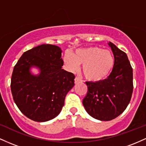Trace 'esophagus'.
I'll return each mask as SVG.
<instances>
[{
	"mask_svg": "<svg viewBox=\"0 0 146 146\" xmlns=\"http://www.w3.org/2000/svg\"><path fill=\"white\" fill-rule=\"evenodd\" d=\"M75 84H78V83H80V82H82V79L80 78H79V77H75Z\"/></svg>",
	"mask_w": 146,
	"mask_h": 146,
	"instance_id": "esophagus-1",
	"label": "esophagus"
}]
</instances>
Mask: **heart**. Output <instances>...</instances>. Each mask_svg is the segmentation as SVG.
Instances as JSON below:
<instances>
[{
  "label": "heart",
  "mask_w": 146,
  "mask_h": 146,
  "mask_svg": "<svg viewBox=\"0 0 146 146\" xmlns=\"http://www.w3.org/2000/svg\"><path fill=\"white\" fill-rule=\"evenodd\" d=\"M63 62L68 71L76 72L83 64V73L88 80L98 82L110 74L115 65V58L111 51L99 47L78 48L73 55L66 53Z\"/></svg>",
  "instance_id": "obj_1"
}]
</instances>
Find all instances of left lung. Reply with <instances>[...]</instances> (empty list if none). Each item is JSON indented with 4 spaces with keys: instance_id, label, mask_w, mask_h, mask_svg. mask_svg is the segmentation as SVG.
Segmentation results:
<instances>
[{
    "instance_id": "obj_1",
    "label": "left lung",
    "mask_w": 146,
    "mask_h": 146,
    "mask_svg": "<svg viewBox=\"0 0 146 146\" xmlns=\"http://www.w3.org/2000/svg\"><path fill=\"white\" fill-rule=\"evenodd\" d=\"M111 48L115 65L109 76L98 82H86L88 92L82 104L91 117L100 121H110L125 110L133 90L132 68L126 53L113 43Z\"/></svg>"
}]
</instances>
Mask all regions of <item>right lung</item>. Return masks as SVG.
Masks as SVG:
<instances>
[{"label":"right lung","mask_w":146,"mask_h":146,"mask_svg":"<svg viewBox=\"0 0 146 146\" xmlns=\"http://www.w3.org/2000/svg\"><path fill=\"white\" fill-rule=\"evenodd\" d=\"M62 50L43 44L25 52L15 65L11 80L13 99L21 113L38 122L58 116L65 97L74 86L75 75L62 68ZM39 70L33 74L31 68Z\"/></svg>","instance_id":"add662e5"}]
</instances>
